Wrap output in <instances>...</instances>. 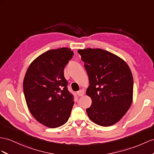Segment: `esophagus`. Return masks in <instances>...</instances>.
Masks as SVG:
<instances>
[{
	"label": "esophagus",
	"mask_w": 154,
	"mask_h": 154,
	"mask_svg": "<svg viewBox=\"0 0 154 154\" xmlns=\"http://www.w3.org/2000/svg\"><path fill=\"white\" fill-rule=\"evenodd\" d=\"M77 94H78V95L79 96V97H82V96H83V95H84V91L83 89H81V90H80L79 91H78Z\"/></svg>",
	"instance_id": "1"
}]
</instances>
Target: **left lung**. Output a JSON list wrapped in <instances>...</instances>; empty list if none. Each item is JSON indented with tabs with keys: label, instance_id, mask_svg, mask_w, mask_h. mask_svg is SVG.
<instances>
[{
	"label": "left lung",
	"instance_id": "obj_1",
	"mask_svg": "<svg viewBox=\"0 0 154 154\" xmlns=\"http://www.w3.org/2000/svg\"><path fill=\"white\" fill-rule=\"evenodd\" d=\"M88 73L86 95L92 100L86 109L96 124L108 127L123 118L133 102V78L127 63L118 55L100 48L78 50Z\"/></svg>",
	"mask_w": 154,
	"mask_h": 154
}]
</instances>
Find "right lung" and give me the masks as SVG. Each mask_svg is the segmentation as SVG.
Instances as JSON below:
<instances>
[{
    "instance_id": "obj_1",
    "label": "right lung",
    "mask_w": 154,
    "mask_h": 154,
    "mask_svg": "<svg viewBox=\"0 0 154 154\" xmlns=\"http://www.w3.org/2000/svg\"><path fill=\"white\" fill-rule=\"evenodd\" d=\"M73 55L68 48L48 50L34 60L25 75L23 87L29 110L37 121L49 128L65 124L74 105L63 73Z\"/></svg>"
}]
</instances>
